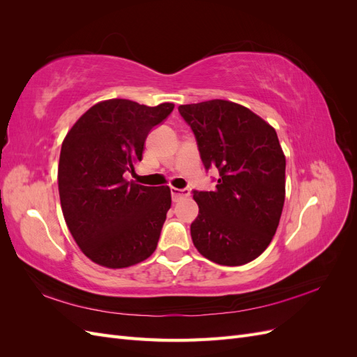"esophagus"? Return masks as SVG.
I'll list each match as a JSON object with an SVG mask.
<instances>
[{
  "instance_id": "obj_1",
  "label": "esophagus",
  "mask_w": 357,
  "mask_h": 357,
  "mask_svg": "<svg viewBox=\"0 0 357 357\" xmlns=\"http://www.w3.org/2000/svg\"><path fill=\"white\" fill-rule=\"evenodd\" d=\"M189 190H186V189H176V188H171V198H172V201L174 202H177L178 199H181V198H185V197H188L189 195Z\"/></svg>"
}]
</instances>
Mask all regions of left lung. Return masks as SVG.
I'll use <instances>...</instances> for the list:
<instances>
[{
	"instance_id": "left-lung-1",
	"label": "left lung",
	"mask_w": 357,
	"mask_h": 357,
	"mask_svg": "<svg viewBox=\"0 0 357 357\" xmlns=\"http://www.w3.org/2000/svg\"><path fill=\"white\" fill-rule=\"evenodd\" d=\"M197 137L205 168L219 169L214 190L193 192L199 207L190 225L208 261L238 266L271 243L286 197V158L275 129L247 107L226 100L180 105Z\"/></svg>"
}]
</instances>
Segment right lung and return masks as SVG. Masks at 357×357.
Wrapping results in <instances>:
<instances>
[{"instance_id":"1","label":"right lung","mask_w":357,"mask_h":357,"mask_svg":"<svg viewBox=\"0 0 357 357\" xmlns=\"http://www.w3.org/2000/svg\"><path fill=\"white\" fill-rule=\"evenodd\" d=\"M174 109L131 100L92 105L62 142L58 188L63 219L92 262L119 269L156 250L171 207L168 186L150 188L125 178L143 159L150 129Z\"/></svg>"}]
</instances>
